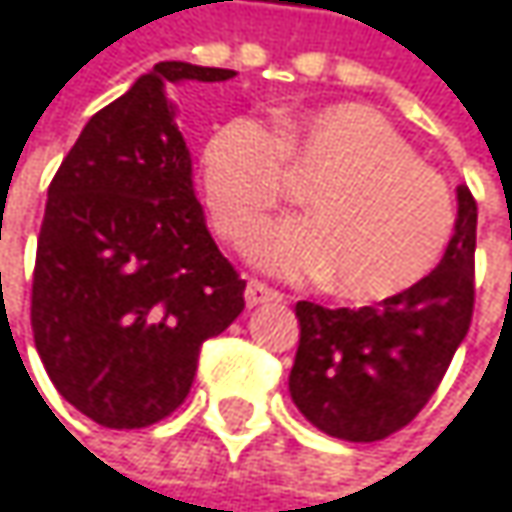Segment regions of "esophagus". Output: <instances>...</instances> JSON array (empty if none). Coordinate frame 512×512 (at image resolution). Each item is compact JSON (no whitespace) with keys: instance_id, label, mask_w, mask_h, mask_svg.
<instances>
[{"instance_id":"1","label":"esophagus","mask_w":512,"mask_h":512,"mask_svg":"<svg viewBox=\"0 0 512 512\" xmlns=\"http://www.w3.org/2000/svg\"><path fill=\"white\" fill-rule=\"evenodd\" d=\"M279 300H282V294H279L276 288H270V285H264V282H258V279H248V285H245V303H248V306L279 303Z\"/></svg>"}]
</instances>
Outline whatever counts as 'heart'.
Segmentation results:
<instances>
[{"label": "heart", "mask_w": 512, "mask_h": 512, "mask_svg": "<svg viewBox=\"0 0 512 512\" xmlns=\"http://www.w3.org/2000/svg\"><path fill=\"white\" fill-rule=\"evenodd\" d=\"M312 182V218L270 227L258 258L288 279L330 276L351 300H384L426 279L453 236L447 182L369 104L218 125L200 152V191L215 233L245 245L288 200L291 179Z\"/></svg>", "instance_id": "heart-1"}]
</instances>
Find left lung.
I'll return each mask as SVG.
<instances>
[{
	"label": "left lung",
	"instance_id": "1",
	"mask_svg": "<svg viewBox=\"0 0 512 512\" xmlns=\"http://www.w3.org/2000/svg\"><path fill=\"white\" fill-rule=\"evenodd\" d=\"M474 248L477 200L462 185L456 233L414 288L363 309L297 303L300 348L288 387L312 426L369 444L426 408L471 327Z\"/></svg>",
	"mask_w": 512,
	"mask_h": 512
}]
</instances>
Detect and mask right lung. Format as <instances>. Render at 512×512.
Here are the masks:
<instances>
[{
    "mask_svg": "<svg viewBox=\"0 0 512 512\" xmlns=\"http://www.w3.org/2000/svg\"><path fill=\"white\" fill-rule=\"evenodd\" d=\"M230 68L158 62L98 110L62 158L38 233L32 336L65 402L107 429L173 414L245 282L206 230L164 83Z\"/></svg>",
    "mask_w": 512,
    "mask_h": 512,
    "instance_id": "1",
    "label": "right lung"
}]
</instances>
